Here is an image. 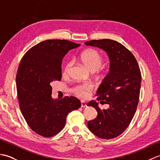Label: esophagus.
I'll list each match as a JSON object with an SVG mask.
<instances>
[{"label": "esophagus", "instance_id": "obj_1", "mask_svg": "<svg viewBox=\"0 0 160 160\" xmlns=\"http://www.w3.org/2000/svg\"><path fill=\"white\" fill-rule=\"evenodd\" d=\"M81 107L85 108L87 107V104L84 102H81Z\"/></svg>", "mask_w": 160, "mask_h": 160}]
</instances>
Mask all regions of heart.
Segmentation results:
<instances>
[{
    "label": "heart",
    "mask_w": 160,
    "mask_h": 160,
    "mask_svg": "<svg viewBox=\"0 0 160 160\" xmlns=\"http://www.w3.org/2000/svg\"><path fill=\"white\" fill-rule=\"evenodd\" d=\"M80 59L91 72H95V71L99 69L103 62L102 56L98 51L94 49L84 51V52L80 54ZM71 67H72V62L71 61H69L64 64L62 69L63 76H67L69 75ZM93 89V87L92 84L87 83L78 84V85L75 86L73 88L72 91L78 98H82V99H87L90 96Z\"/></svg>",
    "instance_id": "heart-1"
}]
</instances>
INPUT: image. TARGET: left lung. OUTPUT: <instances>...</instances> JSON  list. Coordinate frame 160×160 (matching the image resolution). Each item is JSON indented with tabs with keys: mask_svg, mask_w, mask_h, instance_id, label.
<instances>
[{
	"mask_svg": "<svg viewBox=\"0 0 160 160\" xmlns=\"http://www.w3.org/2000/svg\"><path fill=\"white\" fill-rule=\"evenodd\" d=\"M86 45L99 47L107 53L110 71L97 91V100L109 104L107 110L91 101L87 106L96 108L97 118L88 122L89 130L102 139H112L123 132L135 113L140 98L141 71L130 51L115 40H93Z\"/></svg>",
	"mask_w": 160,
	"mask_h": 160,
	"instance_id": "left-lung-1",
	"label": "left lung"
}]
</instances>
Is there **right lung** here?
Wrapping results in <instances>:
<instances>
[{
  "label": "right lung",
  "mask_w": 160,
  "mask_h": 160,
  "mask_svg": "<svg viewBox=\"0 0 160 160\" xmlns=\"http://www.w3.org/2000/svg\"><path fill=\"white\" fill-rule=\"evenodd\" d=\"M80 45L67 40H47L29 49L20 60L16 78L19 107L29 127L42 137L58 133L67 115L81 106L73 96L53 100L51 86L62 78L64 56Z\"/></svg>",
  "instance_id": "obj_1"
}]
</instances>
